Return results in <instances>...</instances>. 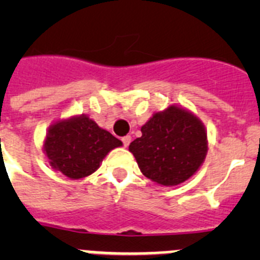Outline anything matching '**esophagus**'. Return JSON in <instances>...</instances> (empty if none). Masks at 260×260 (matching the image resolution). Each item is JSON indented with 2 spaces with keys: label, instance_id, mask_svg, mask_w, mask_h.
<instances>
[{
  "label": "esophagus",
  "instance_id": "obj_1",
  "mask_svg": "<svg viewBox=\"0 0 260 260\" xmlns=\"http://www.w3.org/2000/svg\"><path fill=\"white\" fill-rule=\"evenodd\" d=\"M130 142H132V137L130 135H126V137L122 138V143L125 147H127L130 144Z\"/></svg>",
  "mask_w": 260,
  "mask_h": 260
}]
</instances>
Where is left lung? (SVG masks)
I'll return each mask as SVG.
<instances>
[{
    "instance_id": "1",
    "label": "left lung",
    "mask_w": 260,
    "mask_h": 260,
    "mask_svg": "<svg viewBox=\"0 0 260 260\" xmlns=\"http://www.w3.org/2000/svg\"><path fill=\"white\" fill-rule=\"evenodd\" d=\"M142 137L130 143L142 173L164 186L185 182L198 171L207 155V133L191 112L167 108L153 114L141 128Z\"/></svg>"
}]
</instances>
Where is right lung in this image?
Returning <instances> with one entry per match:
<instances>
[{"instance_id": "add662e5", "label": "right lung", "mask_w": 260, "mask_h": 260, "mask_svg": "<svg viewBox=\"0 0 260 260\" xmlns=\"http://www.w3.org/2000/svg\"><path fill=\"white\" fill-rule=\"evenodd\" d=\"M122 142L87 116L71 117L53 123L48 130L44 151L53 169L71 180L92 174L103 158Z\"/></svg>"}]
</instances>
